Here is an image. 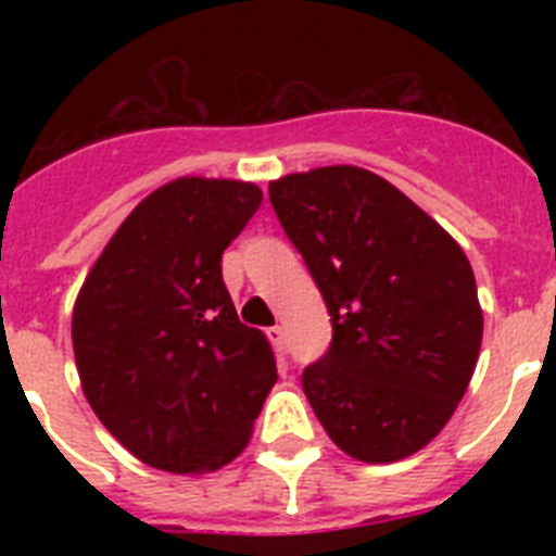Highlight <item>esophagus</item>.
Here are the masks:
<instances>
[{"mask_svg": "<svg viewBox=\"0 0 556 556\" xmlns=\"http://www.w3.org/2000/svg\"><path fill=\"white\" fill-rule=\"evenodd\" d=\"M267 337H269V342L275 345V351H287V328L273 326L267 331Z\"/></svg>", "mask_w": 556, "mask_h": 556, "instance_id": "obj_1", "label": "esophagus"}]
</instances>
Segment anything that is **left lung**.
I'll use <instances>...</instances> for the list:
<instances>
[{
  "label": "left lung",
  "mask_w": 556,
  "mask_h": 556,
  "mask_svg": "<svg viewBox=\"0 0 556 556\" xmlns=\"http://www.w3.org/2000/svg\"><path fill=\"white\" fill-rule=\"evenodd\" d=\"M269 203L331 314V345L301 378L314 415L353 459L415 454L448 424L479 358L468 255L358 166L287 175Z\"/></svg>",
  "instance_id": "8db88e82"
}]
</instances>
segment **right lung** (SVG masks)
<instances>
[{"label":"right lung","mask_w":556,"mask_h":556,"mask_svg":"<svg viewBox=\"0 0 556 556\" xmlns=\"http://www.w3.org/2000/svg\"><path fill=\"white\" fill-rule=\"evenodd\" d=\"M258 205L253 184L172 180L132 208L83 283L72 317L83 392L150 468H223L278 378L223 281L225 248Z\"/></svg>","instance_id":"1"}]
</instances>
